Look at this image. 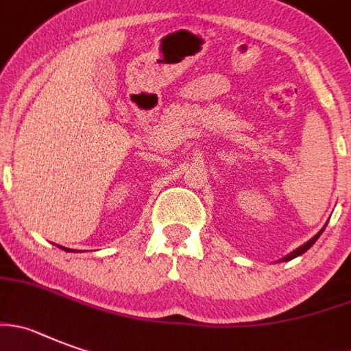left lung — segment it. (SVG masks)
<instances>
[{
    "mask_svg": "<svg viewBox=\"0 0 351 351\" xmlns=\"http://www.w3.org/2000/svg\"><path fill=\"white\" fill-rule=\"evenodd\" d=\"M324 230H326V226H324L322 230L318 231V233L315 234L313 239H311V240H308V242L304 243V245L298 247V249H295V250H292V252L289 254V256H285V257H284V261H291V259H294V257H298V256H301V254H304V252H306V250L310 249V247L313 245L315 242H317V240H318V237H320V234H322V231H324Z\"/></svg>",
    "mask_w": 351,
    "mask_h": 351,
    "instance_id": "obj_1",
    "label": "left lung"
}]
</instances>
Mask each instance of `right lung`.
<instances>
[{
	"mask_svg": "<svg viewBox=\"0 0 351 351\" xmlns=\"http://www.w3.org/2000/svg\"><path fill=\"white\" fill-rule=\"evenodd\" d=\"M60 249H64V250H67V252H69V249H66V247H60Z\"/></svg>",
	"mask_w": 351,
	"mask_h": 351,
	"instance_id": "obj_1",
	"label": "right lung"
}]
</instances>
